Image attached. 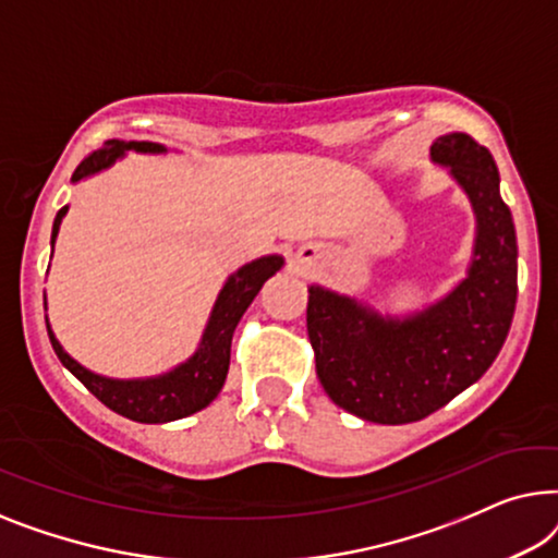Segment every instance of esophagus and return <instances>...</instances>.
<instances>
[{"mask_svg":"<svg viewBox=\"0 0 558 558\" xmlns=\"http://www.w3.org/2000/svg\"><path fill=\"white\" fill-rule=\"evenodd\" d=\"M320 257V247L318 245H303L301 250H298L295 260L301 265H313Z\"/></svg>","mask_w":558,"mask_h":558,"instance_id":"1","label":"esophagus"}]
</instances>
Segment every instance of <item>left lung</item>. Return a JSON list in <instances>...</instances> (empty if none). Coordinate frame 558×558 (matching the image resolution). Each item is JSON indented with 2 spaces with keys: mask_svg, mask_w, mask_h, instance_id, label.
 I'll return each instance as SVG.
<instances>
[{
  "mask_svg": "<svg viewBox=\"0 0 558 558\" xmlns=\"http://www.w3.org/2000/svg\"><path fill=\"white\" fill-rule=\"evenodd\" d=\"M429 154L450 167L475 209L468 278L407 318H384L354 298L308 288L305 324L318 379L333 404L376 425L425 420L481 379L504 349L515 311V230L496 161L468 133L439 136Z\"/></svg>",
  "mask_w": 558,
  "mask_h": 558,
  "instance_id": "obj_1",
  "label": "left lung"
}]
</instances>
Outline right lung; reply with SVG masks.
Masks as SVG:
<instances>
[{
  "instance_id": "right-lung-1",
  "label": "right lung",
  "mask_w": 558,
  "mask_h": 558,
  "mask_svg": "<svg viewBox=\"0 0 558 558\" xmlns=\"http://www.w3.org/2000/svg\"><path fill=\"white\" fill-rule=\"evenodd\" d=\"M131 148L141 154L167 151V148L161 144H154V141L111 138L77 163V169L73 171V182H81L85 177L108 169L116 159H121L125 151H131ZM65 211L68 207H62L58 211V217H54L50 240L52 245L54 238H58L60 222L62 217H65ZM280 268L282 257L268 255L260 257V260L242 265L234 276L227 278L225 288L219 290L209 324L204 328L202 343L199 349L194 351V356L190 361H184V364H179L177 368H171L167 374L151 376V379L123 381L93 374L62 351L60 341L54 339V333L50 331V326H47V336H50V343L54 354L62 361V366H65L73 376H77L93 397H98L108 410L119 412L121 417L144 422V425H161V422L190 417V414L204 410V407L219 395V389H222V384L227 379V368H230V347L234 328H238L247 305L253 303V298L260 293L263 282L276 276Z\"/></svg>"
}]
</instances>
